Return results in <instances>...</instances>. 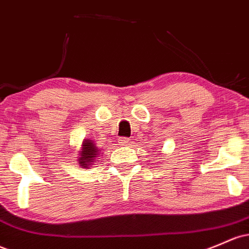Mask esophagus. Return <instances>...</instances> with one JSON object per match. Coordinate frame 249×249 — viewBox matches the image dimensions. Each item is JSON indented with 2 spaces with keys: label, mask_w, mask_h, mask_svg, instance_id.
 <instances>
[{
  "label": "esophagus",
  "mask_w": 249,
  "mask_h": 249,
  "mask_svg": "<svg viewBox=\"0 0 249 249\" xmlns=\"http://www.w3.org/2000/svg\"><path fill=\"white\" fill-rule=\"evenodd\" d=\"M119 143L122 144V145H127V144H129V138L120 137L119 138Z\"/></svg>",
  "instance_id": "esophagus-1"
}]
</instances>
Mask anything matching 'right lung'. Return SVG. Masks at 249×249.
Listing matches in <instances>:
<instances>
[{
	"label": "right lung",
	"mask_w": 249,
	"mask_h": 249,
	"mask_svg": "<svg viewBox=\"0 0 249 249\" xmlns=\"http://www.w3.org/2000/svg\"><path fill=\"white\" fill-rule=\"evenodd\" d=\"M98 149L92 141H85L83 143V150L80 152V157L78 158L80 165L84 168L92 165L94 157H97Z\"/></svg>",
	"instance_id": "1"
}]
</instances>
